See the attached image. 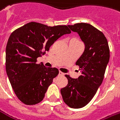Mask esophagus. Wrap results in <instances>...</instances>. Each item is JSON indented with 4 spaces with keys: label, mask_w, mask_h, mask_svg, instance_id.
Listing matches in <instances>:
<instances>
[{
    "label": "esophagus",
    "mask_w": 120,
    "mask_h": 120,
    "mask_svg": "<svg viewBox=\"0 0 120 120\" xmlns=\"http://www.w3.org/2000/svg\"><path fill=\"white\" fill-rule=\"evenodd\" d=\"M58 75H59V76H63V75H64V73L62 72H60V71H59Z\"/></svg>",
    "instance_id": "obj_1"
}]
</instances>
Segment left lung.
I'll return each instance as SVG.
<instances>
[{
    "label": "left lung",
    "mask_w": 120,
    "mask_h": 120,
    "mask_svg": "<svg viewBox=\"0 0 120 120\" xmlns=\"http://www.w3.org/2000/svg\"><path fill=\"white\" fill-rule=\"evenodd\" d=\"M68 27L79 34L85 48L76 62L81 75L76 79L65 75L68 84L60 92L66 104L78 109L91 101L101 84L109 60V49L104 34L91 24L77 23Z\"/></svg>",
    "instance_id": "obj_1"
}]
</instances>
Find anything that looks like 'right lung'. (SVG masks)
I'll use <instances>...</instances> for the list:
<instances>
[{
	"instance_id": "right-lung-1",
	"label": "right lung",
	"mask_w": 120,
	"mask_h": 120,
	"mask_svg": "<svg viewBox=\"0 0 120 120\" xmlns=\"http://www.w3.org/2000/svg\"><path fill=\"white\" fill-rule=\"evenodd\" d=\"M71 31L66 25L48 26L31 22L15 30L6 48V71L12 88L20 101L35 105L42 101L59 71L37 64L54 42Z\"/></svg>"
}]
</instances>
